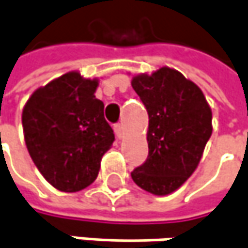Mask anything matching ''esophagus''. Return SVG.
I'll use <instances>...</instances> for the list:
<instances>
[{
	"instance_id": "34e87169",
	"label": "esophagus",
	"mask_w": 248,
	"mask_h": 248,
	"mask_svg": "<svg viewBox=\"0 0 248 248\" xmlns=\"http://www.w3.org/2000/svg\"><path fill=\"white\" fill-rule=\"evenodd\" d=\"M113 130H114V134H116L117 138H121V137H123V125H121V124H116V125L113 127Z\"/></svg>"
}]
</instances>
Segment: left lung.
Masks as SVG:
<instances>
[{"mask_svg":"<svg viewBox=\"0 0 248 248\" xmlns=\"http://www.w3.org/2000/svg\"><path fill=\"white\" fill-rule=\"evenodd\" d=\"M131 85L149 116L148 159L131 177L145 191L167 195L198 166L212 134V111L202 91L169 67L135 75Z\"/></svg>","mask_w":248,"mask_h":248,"instance_id":"1","label":"left lung"}]
</instances>
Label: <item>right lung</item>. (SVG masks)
<instances>
[{
	"label": "right lung",
	"instance_id": "1",
	"mask_svg": "<svg viewBox=\"0 0 248 248\" xmlns=\"http://www.w3.org/2000/svg\"><path fill=\"white\" fill-rule=\"evenodd\" d=\"M97 79L72 71L36 89L22 111L31 160L54 188L81 191L96 180L100 160L114 141L96 99Z\"/></svg>",
	"mask_w": 248,
	"mask_h": 248
}]
</instances>
